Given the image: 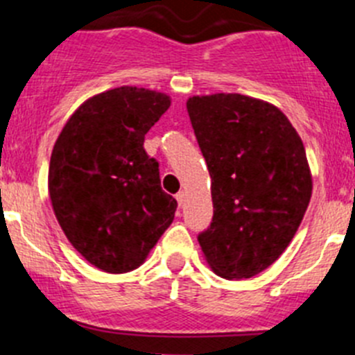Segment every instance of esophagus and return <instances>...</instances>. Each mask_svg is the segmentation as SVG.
<instances>
[{
  "instance_id": "34e87169",
  "label": "esophagus",
  "mask_w": 355,
  "mask_h": 355,
  "mask_svg": "<svg viewBox=\"0 0 355 355\" xmlns=\"http://www.w3.org/2000/svg\"><path fill=\"white\" fill-rule=\"evenodd\" d=\"M184 197H187V193H184V192H178V193H175V199H178V205H180V206L184 205Z\"/></svg>"
}]
</instances>
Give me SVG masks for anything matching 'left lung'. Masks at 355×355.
I'll list each match as a JSON object with an SVG mask.
<instances>
[{
  "label": "left lung",
  "mask_w": 355,
  "mask_h": 355,
  "mask_svg": "<svg viewBox=\"0 0 355 355\" xmlns=\"http://www.w3.org/2000/svg\"><path fill=\"white\" fill-rule=\"evenodd\" d=\"M211 178L213 220L199 245L216 275L249 279L293 240L313 192L299 133L270 103L241 94L187 101Z\"/></svg>",
  "instance_id": "8db88e82"
}]
</instances>
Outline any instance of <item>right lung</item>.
Here are the masks:
<instances>
[{
    "instance_id": "add662e5",
    "label": "right lung",
    "mask_w": 355,
    "mask_h": 355,
    "mask_svg": "<svg viewBox=\"0 0 355 355\" xmlns=\"http://www.w3.org/2000/svg\"><path fill=\"white\" fill-rule=\"evenodd\" d=\"M171 106L167 94L119 87L90 97L65 122L48 174L53 211L71 245L108 274L139 268L174 220L146 133Z\"/></svg>"
}]
</instances>
